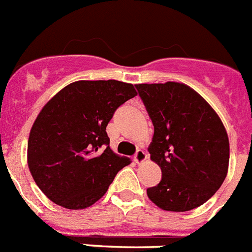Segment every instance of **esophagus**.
<instances>
[{
  "instance_id": "34e87169",
  "label": "esophagus",
  "mask_w": 252,
  "mask_h": 252,
  "mask_svg": "<svg viewBox=\"0 0 252 252\" xmlns=\"http://www.w3.org/2000/svg\"><path fill=\"white\" fill-rule=\"evenodd\" d=\"M147 158H148L147 153L144 152V150H137L136 154L134 156V160L137 163V164H140V163L145 162V160H147Z\"/></svg>"
}]
</instances>
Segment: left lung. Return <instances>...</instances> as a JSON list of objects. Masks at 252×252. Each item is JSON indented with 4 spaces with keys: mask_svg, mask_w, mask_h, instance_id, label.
Listing matches in <instances>:
<instances>
[{
    "mask_svg": "<svg viewBox=\"0 0 252 252\" xmlns=\"http://www.w3.org/2000/svg\"><path fill=\"white\" fill-rule=\"evenodd\" d=\"M154 125L150 159L162 180L148 197L167 212H189L217 192L229 164V140L222 120L186 84H136Z\"/></svg>",
    "mask_w": 252,
    "mask_h": 252,
    "instance_id": "left-lung-1",
    "label": "left lung"
}]
</instances>
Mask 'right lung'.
<instances>
[{
	"label": "right lung",
	"mask_w": 252,
	"mask_h": 252,
	"mask_svg": "<svg viewBox=\"0 0 252 252\" xmlns=\"http://www.w3.org/2000/svg\"><path fill=\"white\" fill-rule=\"evenodd\" d=\"M137 95L117 80H79L53 95L28 140V167L42 192L66 209H85L107 192L130 158L109 148L105 127L116 109Z\"/></svg>",
	"instance_id": "right-lung-1"
}]
</instances>
